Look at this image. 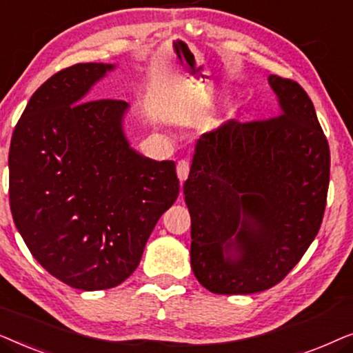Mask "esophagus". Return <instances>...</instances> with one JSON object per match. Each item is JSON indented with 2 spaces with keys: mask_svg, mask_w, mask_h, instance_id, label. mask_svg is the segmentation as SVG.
Instances as JSON below:
<instances>
[{
  "mask_svg": "<svg viewBox=\"0 0 353 353\" xmlns=\"http://www.w3.org/2000/svg\"><path fill=\"white\" fill-rule=\"evenodd\" d=\"M176 173H178V178H180V181H186L188 175H190V163H188L186 161H181L178 162L176 165Z\"/></svg>",
  "mask_w": 353,
  "mask_h": 353,
  "instance_id": "1",
  "label": "esophagus"
}]
</instances>
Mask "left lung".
<instances>
[{"label": "left lung", "mask_w": 353, "mask_h": 353, "mask_svg": "<svg viewBox=\"0 0 353 353\" xmlns=\"http://www.w3.org/2000/svg\"><path fill=\"white\" fill-rule=\"evenodd\" d=\"M278 114L230 119L197 141L183 194L191 268L214 294H254L296 267L320 230L330 146L296 81L268 77Z\"/></svg>", "instance_id": "left-lung-1"}]
</instances>
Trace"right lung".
Listing matches in <instances>:
<instances>
[{
	"label": "right lung",
	"mask_w": 353,
	"mask_h": 353,
	"mask_svg": "<svg viewBox=\"0 0 353 353\" xmlns=\"http://www.w3.org/2000/svg\"><path fill=\"white\" fill-rule=\"evenodd\" d=\"M115 67L86 62L52 75L28 101L9 148L17 231L48 273L81 291L123 283L180 192L175 162L130 144V104L90 98Z\"/></svg>",
	"instance_id": "1"
}]
</instances>
